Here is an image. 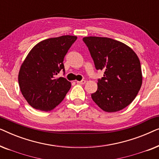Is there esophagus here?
<instances>
[{
	"mask_svg": "<svg viewBox=\"0 0 159 159\" xmlns=\"http://www.w3.org/2000/svg\"><path fill=\"white\" fill-rule=\"evenodd\" d=\"M77 84H85L86 81L85 80H82V81H77Z\"/></svg>",
	"mask_w": 159,
	"mask_h": 159,
	"instance_id": "34e87169",
	"label": "esophagus"
}]
</instances>
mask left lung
Returning <instances> with one entry per match:
<instances>
[{"label":"left lung","instance_id":"left-lung-1","mask_svg":"<svg viewBox=\"0 0 159 159\" xmlns=\"http://www.w3.org/2000/svg\"><path fill=\"white\" fill-rule=\"evenodd\" d=\"M96 69L104 71L98 82L93 101L106 112L122 110L133 101L143 82L140 62L137 54L125 43L101 37H85Z\"/></svg>","mask_w":159,"mask_h":159}]
</instances>
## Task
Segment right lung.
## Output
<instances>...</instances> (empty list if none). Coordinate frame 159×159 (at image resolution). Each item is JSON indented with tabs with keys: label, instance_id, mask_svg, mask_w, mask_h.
Listing matches in <instances>:
<instances>
[{
	"label": "right lung",
	"instance_id": "add662e5",
	"mask_svg": "<svg viewBox=\"0 0 159 159\" xmlns=\"http://www.w3.org/2000/svg\"><path fill=\"white\" fill-rule=\"evenodd\" d=\"M77 38L64 35L46 39L28 53L21 65L18 81L21 94L32 108L49 111L64 100L71 82L56 75L64 71V56Z\"/></svg>",
	"mask_w": 159,
	"mask_h": 159
}]
</instances>
